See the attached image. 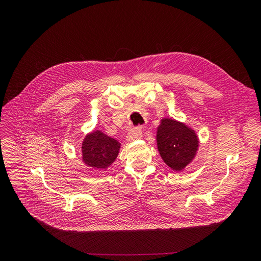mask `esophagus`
I'll list each match as a JSON object with an SVG mask.
<instances>
[{
  "mask_svg": "<svg viewBox=\"0 0 261 261\" xmlns=\"http://www.w3.org/2000/svg\"><path fill=\"white\" fill-rule=\"evenodd\" d=\"M141 137H143V132H141L140 128L136 127V128H133L129 130V133L127 134V136H126V138H127L128 141H133V140H136V139H140Z\"/></svg>",
  "mask_w": 261,
  "mask_h": 261,
  "instance_id": "34e87169",
  "label": "esophagus"
}]
</instances>
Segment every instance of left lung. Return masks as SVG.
Returning <instances> with one entry per match:
<instances>
[{
	"label": "left lung",
	"instance_id": "obj_1",
	"mask_svg": "<svg viewBox=\"0 0 261 261\" xmlns=\"http://www.w3.org/2000/svg\"><path fill=\"white\" fill-rule=\"evenodd\" d=\"M156 146L164 163L173 171L179 172L195 159L199 139L186 124L164 117L156 129Z\"/></svg>",
	"mask_w": 261,
	"mask_h": 261
}]
</instances>
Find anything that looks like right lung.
<instances>
[{
	"mask_svg": "<svg viewBox=\"0 0 261 261\" xmlns=\"http://www.w3.org/2000/svg\"><path fill=\"white\" fill-rule=\"evenodd\" d=\"M121 144L103 132L93 130L85 136L82 144L83 161L96 170H107L117 158Z\"/></svg>",
	"mask_w": 261,
	"mask_h": 261,
	"instance_id": "add662e5",
	"label": "right lung"
}]
</instances>
